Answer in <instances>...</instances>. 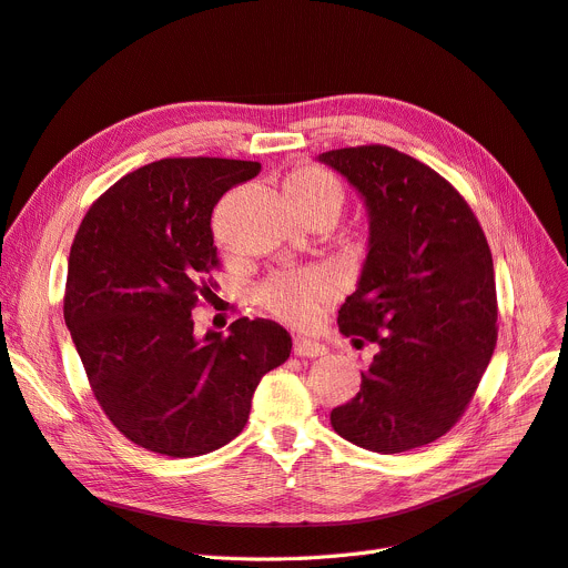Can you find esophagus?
Returning a JSON list of instances; mask_svg holds the SVG:
<instances>
[{"label": "esophagus", "mask_w": 568, "mask_h": 568, "mask_svg": "<svg viewBox=\"0 0 568 568\" xmlns=\"http://www.w3.org/2000/svg\"><path fill=\"white\" fill-rule=\"evenodd\" d=\"M292 353L297 357H323L327 353V348L323 343H315V341H308V338H294Z\"/></svg>", "instance_id": "obj_1"}]
</instances>
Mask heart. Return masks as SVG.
<instances>
[{
	"label": "heart",
	"instance_id": "b5f03b06",
	"mask_svg": "<svg viewBox=\"0 0 568 568\" xmlns=\"http://www.w3.org/2000/svg\"><path fill=\"white\" fill-rule=\"evenodd\" d=\"M285 196L304 223L315 217H327L336 223L343 204H345V190L341 181L332 171L317 166V164H302L292 169L285 183ZM364 251L362 239L351 243V253L359 255ZM332 281L317 268H294V271H278V274L268 276L255 292L257 304L268 311L274 317L283 320L285 325L292 327H308L313 320L320 315L332 302Z\"/></svg>",
	"mask_w": 568,
	"mask_h": 568
}]
</instances>
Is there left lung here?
Instances as JSON below:
<instances>
[{
    "instance_id": "left-lung-1",
    "label": "left lung",
    "mask_w": 568,
    "mask_h": 568,
    "mask_svg": "<svg viewBox=\"0 0 568 568\" xmlns=\"http://www.w3.org/2000/svg\"><path fill=\"white\" fill-rule=\"evenodd\" d=\"M320 160L362 192L372 217L338 329L381 348L332 427L381 455L427 446L459 423L497 345L485 232L453 183L397 148H338Z\"/></svg>"
}]
</instances>
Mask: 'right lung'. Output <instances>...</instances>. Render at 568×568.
I'll use <instances>...</instances> for the list:
<instances>
[{"mask_svg": "<svg viewBox=\"0 0 568 568\" xmlns=\"http://www.w3.org/2000/svg\"><path fill=\"white\" fill-rule=\"evenodd\" d=\"M260 169L225 158L151 162L113 183L73 236L64 323L97 404L139 448H223L248 423L262 376L290 357V334L260 317L194 338L192 308L217 287L213 209Z\"/></svg>", "mask_w": 568, "mask_h": 568, "instance_id": "add662e5", "label": "right lung"}]
</instances>
